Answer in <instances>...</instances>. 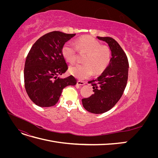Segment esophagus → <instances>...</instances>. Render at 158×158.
Here are the masks:
<instances>
[{"mask_svg": "<svg viewBox=\"0 0 158 158\" xmlns=\"http://www.w3.org/2000/svg\"><path fill=\"white\" fill-rule=\"evenodd\" d=\"M77 84L79 85H84V82H82V81H80V80H78L77 82Z\"/></svg>", "mask_w": 158, "mask_h": 158, "instance_id": "34e87169", "label": "esophagus"}]
</instances>
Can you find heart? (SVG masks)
<instances>
[{"instance_id": "heart-1", "label": "heart", "mask_w": 158, "mask_h": 158, "mask_svg": "<svg viewBox=\"0 0 158 158\" xmlns=\"http://www.w3.org/2000/svg\"><path fill=\"white\" fill-rule=\"evenodd\" d=\"M78 51L85 53L83 62L84 64H76L70 68V73L76 78L85 79L92 75L93 70L95 73H101L109 64L111 59V51L107 45L90 36L80 37L73 44L67 42L62 48L65 60L73 64L77 60Z\"/></svg>"}]
</instances>
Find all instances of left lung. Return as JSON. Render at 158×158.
Here are the masks:
<instances>
[{"instance_id": "8db88e82", "label": "left lung", "mask_w": 158, "mask_h": 158, "mask_svg": "<svg viewBox=\"0 0 158 158\" xmlns=\"http://www.w3.org/2000/svg\"><path fill=\"white\" fill-rule=\"evenodd\" d=\"M98 38L107 43L112 57L103 73L98 78L88 82L92 84L94 94L82 99V102L88 111L101 114L113 108L121 99L127 84L129 64L125 51L113 38Z\"/></svg>"}]
</instances>
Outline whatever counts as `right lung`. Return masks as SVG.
<instances>
[{"label":"right lung","instance_id":"obj_1","mask_svg":"<svg viewBox=\"0 0 158 158\" xmlns=\"http://www.w3.org/2000/svg\"><path fill=\"white\" fill-rule=\"evenodd\" d=\"M75 35L59 31L47 33L35 42L28 52L24 66L25 89L37 106H54L63 88L76 84L72 75L65 78L58 77L68 69L62 48Z\"/></svg>","mask_w":158,"mask_h":158}]
</instances>
